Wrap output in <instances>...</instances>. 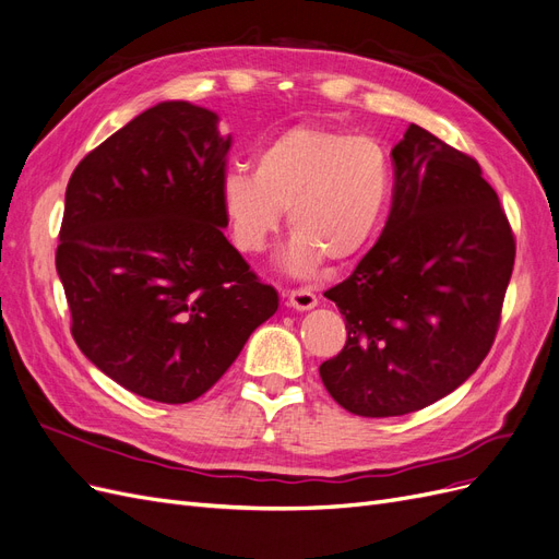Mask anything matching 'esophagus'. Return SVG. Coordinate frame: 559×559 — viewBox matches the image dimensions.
<instances>
[{
  "label": "esophagus",
  "mask_w": 559,
  "mask_h": 559,
  "mask_svg": "<svg viewBox=\"0 0 559 559\" xmlns=\"http://www.w3.org/2000/svg\"><path fill=\"white\" fill-rule=\"evenodd\" d=\"M289 306L300 312L312 310L317 306V296L312 289H294L289 292Z\"/></svg>",
  "instance_id": "34e87169"
}]
</instances>
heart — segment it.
Here are the masks:
<instances>
[{
    "label": "heart",
    "instance_id": "heart-1",
    "mask_svg": "<svg viewBox=\"0 0 559 559\" xmlns=\"http://www.w3.org/2000/svg\"><path fill=\"white\" fill-rule=\"evenodd\" d=\"M392 186V160L378 140L296 126L259 148L253 170H226L218 200L235 245L249 253L265 249L286 210L294 233L280 265L306 277L324 259L359 257L382 224Z\"/></svg>",
    "mask_w": 559,
    "mask_h": 559
}]
</instances>
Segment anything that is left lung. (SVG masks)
Wrapping results in <instances>:
<instances>
[{
  "label": "left lung",
  "mask_w": 559,
  "mask_h": 559,
  "mask_svg": "<svg viewBox=\"0 0 559 559\" xmlns=\"http://www.w3.org/2000/svg\"><path fill=\"white\" fill-rule=\"evenodd\" d=\"M392 158L380 240L324 294L345 317L347 343L319 376L361 417L421 411L476 373L515 263L509 218L476 160L415 123Z\"/></svg>",
  "instance_id": "8db88e82"
}]
</instances>
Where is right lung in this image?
I'll list each match as a JSON object with an SVG mask.
<instances>
[{"mask_svg":"<svg viewBox=\"0 0 559 559\" xmlns=\"http://www.w3.org/2000/svg\"><path fill=\"white\" fill-rule=\"evenodd\" d=\"M233 140L167 99L83 158L67 183L56 267L86 359L158 403L202 396L280 308L224 235Z\"/></svg>","mask_w":559,"mask_h":559,"instance_id":"1","label":"right lung"}]
</instances>
